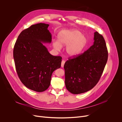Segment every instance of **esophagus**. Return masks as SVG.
Listing matches in <instances>:
<instances>
[{"mask_svg": "<svg viewBox=\"0 0 122 122\" xmlns=\"http://www.w3.org/2000/svg\"><path fill=\"white\" fill-rule=\"evenodd\" d=\"M65 63V61L64 60H63L62 61V62H61V67H64V66Z\"/></svg>", "mask_w": 122, "mask_h": 122, "instance_id": "obj_1", "label": "esophagus"}]
</instances>
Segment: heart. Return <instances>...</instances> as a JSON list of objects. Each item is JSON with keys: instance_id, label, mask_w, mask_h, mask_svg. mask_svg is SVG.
<instances>
[{"instance_id": "1", "label": "heart", "mask_w": 122, "mask_h": 122, "mask_svg": "<svg viewBox=\"0 0 122 122\" xmlns=\"http://www.w3.org/2000/svg\"><path fill=\"white\" fill-rule=\"evenodd\" d=\"M58 41L53 42L54 48L59 51L61 46H66V54L71 57L76 56L81 53L87 44V39L77 29H71L60 32L58 35Z\"/></svg>"}]
</instances>
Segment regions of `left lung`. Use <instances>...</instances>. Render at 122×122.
Wrapping results in <instances>:
<instances>
[{
    "instance_id": "1",
    "label": "left lung",
    "mask_w": 122,
    "mask_h": 122,
    "mask_svg": "<svg viewBox=\"0 0 122 122\" xmlns=\"http://www.w3.org/2000/svg\"><path fill=\"white\" fill-rule=\"evenodd\" d=\"M94 44L80 55L69 58L64 65L65 85L73 94L87 92L98 82L107 62L108 53L103 37L94 33Z\"/></svg>"
}]
</instances>
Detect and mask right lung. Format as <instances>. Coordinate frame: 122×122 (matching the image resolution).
Returning a JSON list of instances; mask_svg holds the SVG:
<instances>
[{
  "mask_svg": "<svg viewBox=\"0 0 122 122\" xmlns=\"http://www.w3.org/2000/svg\"><path fill=\"white\" fill-rule=\"evenodd\" d=\"M48 24L32 25L21 32L13 49L16 70L27 88L38 92L47 90L53 72L61 67L62 57L51 55L43 43H50Z\"/></svg>",
  "mask_w": 122,
  "mask_h": 122,
  "instance_id": "add662e5",
  "label": "right lung"
}]
</instances>
